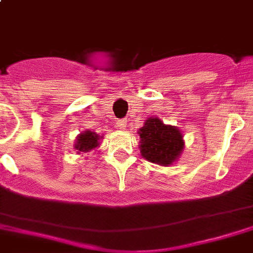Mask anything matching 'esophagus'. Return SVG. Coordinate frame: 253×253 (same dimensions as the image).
<instances>
[{"mask_svg": "<svg viewBox=\"0 0 253 253\" xmlns=\"http://www.w3.org/2000/svg\"><path fill=\"white\" fill-rule=\"evenodd\" d=\"M116 126H118L119 129H125L126 128V120H118Z\"/></svg>", "mask_w": 253, "mask_h": 253, "instance_id": "obj_1", "label": "esophagus"}]
</instances>
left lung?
I'll return each mask as SVG.
<instances>
[{
    "label": "left lung",
    "instance_id": "left-lung-1",
    "mask_svg": "<svg viewBox=\"0 0 253 253\" xmlns=\"http://www.w3.org/2000/svg\"><path fill=\"white\" fill-rule=\"evenodd\" d=\"M139 151L143 159L162 167L172 166L185 149L182 131L156 116L147 118L139 129Z\"/></svg>",
    "mask_w": 253,
    "mask_h": 253
}]
</instances>
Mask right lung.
Returning <instances> with one entry per match:
<instances>
[{
  "mask_svg": "<svg viewBox=\"0 0 253 253\" xmlns=\"http://www.w3.org/2000/svg\"><path fill=\"white\" fill-rule=\"evenodd\" d=\"M103 135L97 134L93 130H84L76 137V143L74 145V149L77 154H85L91 150H95L101 145V139Z\"/></svg>",
  "mask_w": 253,
  "mask_h": 253,
  "instance_id": "add662e5",
  "label": "right lung"
}]
</instances>
